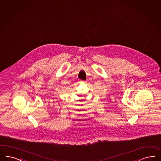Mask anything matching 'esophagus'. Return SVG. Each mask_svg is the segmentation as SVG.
Segmentation results:
<instances>
[{"label": "esophagus", "instance_id": "esophagus-1", "mask_svg": "<svg viewBox=\"0 0 161 161\" xmlns=\"http://www.w3.org/2000/svg\"><path fill=\"white\" fill-rule=\"evenodd\" d=\"M81 82H82V83H85L86 81H85V80H81Z\"/></svg>", "mask_w": 161, "mask_h": 161}]
</instances>
